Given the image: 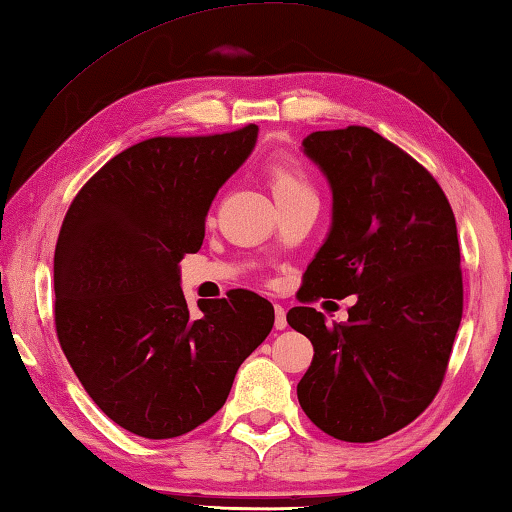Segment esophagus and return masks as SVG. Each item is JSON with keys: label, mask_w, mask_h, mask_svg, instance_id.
<instances>
[{"label": "esophagus", "mask_w": 512, "mask_h": 512, "mask_svg": "<svg viewBox=\"0 0 512 512\" xmlns=\"http://www.w3.org/2000/svg\"><path fill=\"white\" fill-rule=\"evenodd\" d=\"M275 329H287V311L280 305H275Z\"/></svg>", "instance_id": "34e87169"}]
</instances>
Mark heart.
Listing matches in <instances>:
<instances>
[{
  "label": "heart",
  "mask_w": 512,
  "mask_h": 512,
  "mask_svg": "<svg viewBox=\"0 0 512 512\" xmlns=\"http://www.w3.org/2000/svg\"><path fill=\"white\" fill-rule=\"evenodd\" d=\"M268 178H271L275 201L296 196H314V187H311L302 164L289 158V155H282V158H275L271 162V167H268Z\"/></svg>",
  "instance_id": "1"
}]
</instances>
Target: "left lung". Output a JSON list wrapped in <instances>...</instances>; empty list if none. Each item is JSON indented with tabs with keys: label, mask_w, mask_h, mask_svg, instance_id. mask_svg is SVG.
<instances>
[{
	"label": "left lung",
	"mask_w": 512,
	"mask_h": 512,
	"mask_svg": "<svg viewBox=\"0 0 512 512\" xmlns=\"http://www.w3.org/2000/svg\"><path fill=\"white\" fill-rule=\"evenodd\" d=\"M302 153L332 189V225L300 300L357 302L334 327L314 307L287 314L314 345L298 402L329 436L372 443L418 418L443 384L463 316L456 219L431 173L366 126L311 133Z\"/></svg>",
	"instance_id": "1"
}]
</instances>
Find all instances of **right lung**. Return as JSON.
<instances>
[{
  "mask_svg": "<svg viewBox=\"0 0 512 512\" xmlns=\"http://www.w3.org/2000/svg\"><path fill=\"white\" fill-rule=\"evenodd\" d=\"M259 128L153 137L94 173L65 214L54 255L56 332L94 404L135 436L176 438L228 400L241 363L273 329L266 298L198 300L180 259L198 253L219 189Z\"/></svg>",
  "mask_w": 512,
  "mask_h": 512,
  "instance_id": "right-lung-1",
  "label": "right lung"
}]
</instances>
